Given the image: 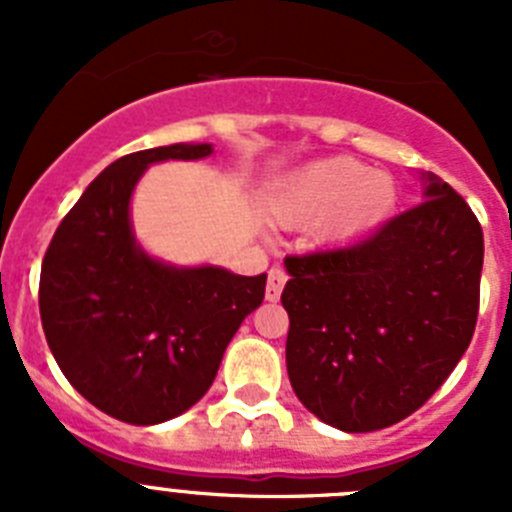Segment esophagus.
Returning <instances> with one entry per match:
<instances>
[{
    "label": "esophagus",
    "mask_w": 512,
    "mask_h": 512,
    "mask_svg": "<svg viewBox=\"0 0 512 512\" xmlns=\"http://www.w3.org/2000/svg\"><path fill=\"white\" fill-rule=\"evenodd\" d=\"M284 284H287V271L282 266H271L269 279H266V300L277 302L282 297Z\"/></svg>",
    "instance_id": "obj_1"
}]
</instances>
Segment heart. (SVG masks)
I'll use <instances>...</instances> for the list:
<instances>
[{
  "instance_id": "1",
  "label": "heart",
  "mask_w": 512,
  "mask_h": 512,
  "mask_svg": "<svg viewBox=\"0 0 512 512\" xmlns=\"http://www.w3.org/2000/svg\"><path fill=\"white\" fill-rule=\"evenodd\" d=\"M397 189L387 174L356 158L336 156L292 171L271 189L266 212L289 228L323 220L333 238H354L384 223L395 210Z\"/></svg>"
}]
</instances>
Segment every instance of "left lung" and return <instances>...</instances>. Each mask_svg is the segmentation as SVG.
<instances>
[{
    "instance_id": "8db88e82",
    "label": "left lung",
    "mask_w": 512,
    "mask_h": 512,
    "mask_svg": "<svg viewBox=\"0 0 512 512\" xmlns=\"http://www.w3.org/2000/svg\"><path fill=\"white\" fill-rule=\"evenodd\" d=\"M482 225L441 176L425 202L343 248L287 256V374L323 423L369 433L413 415L469 348Z\"/></svg>"
}]
</instances>
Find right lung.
Here are the masks:
<instances>
[{"instance_id": "1", "label": "right lung", "mask_w": 512, "mask_h": 512, "mask_svg": "<svg viewBox=\"0 0 512 512\" xmlns=\"http://www.w3.org/2000/svg\"><path fill=\"white\" fill-rule=\"evenodd\" d=\"M210 153V143H174L117 158L45 251L38 297L53 359L79 395L122 423H164L192 408L235 330L264 302L266 274L176 269L135 243L130 194L146 166Z\"/></svg>"}]
</instances>
